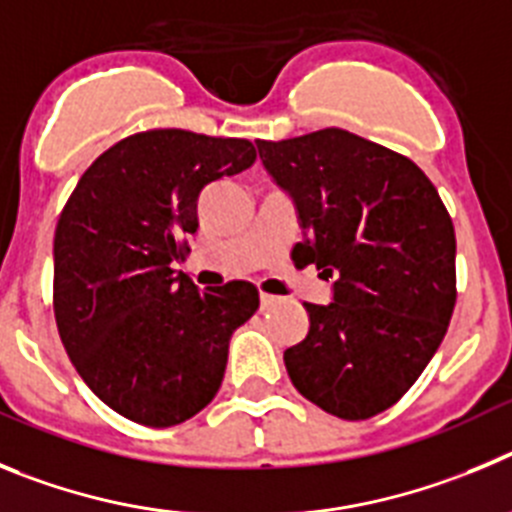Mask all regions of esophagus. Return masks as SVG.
Returning <instances> with one entry per match:
<instances>
[{
    "label": "esophagus",
    "mask_w": 512,
    "mask_h": 512,
    "mask_svg": "<svg viewBox=\"0 0 512 512\" xmlns=\"http://www.w3.org/2000/svg\"><path fill=\"white\" fill-rule=\"evenodd\" d=\"M278 303V296H270V293H260V308L265 311V308L275 306Z\"/></svg>",
    "instance_id": "obj_1"
}]
</instances>
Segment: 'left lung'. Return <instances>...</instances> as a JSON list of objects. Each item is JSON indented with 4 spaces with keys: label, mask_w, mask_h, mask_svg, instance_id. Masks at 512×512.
<instances>
[{
    "label": "left lung",
    "mask_w": 512,
    "mask_h": 512,
    "mask_svg": "<svg viewBox=\"0 0 512 512\" xmlns=\"http://www.w3.org/2000/svg\"><path fill=\"white\" fill-rule=\"evenodd\" d=\"M257 150L296 201L301 260L336 278L329 306L303 303L311 326L283 354L290 380L331 416L388 411L426 370L457 303V237L439 191L413 160L339 127Z\"/></svg>",
    "instance_id": "obj_1"
}]
</instances>
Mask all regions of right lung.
Masks as SVG:
<instances>
[{"mask_svg": "<svg viewBox=\"0 0 512 512\" xmlns=\"http://www.w3.org/2000/svg\"><path fill=\"white\" fill-rule=\"evenodd\" d=\"M250 140L147 130L101 153L53 239V311L84 382L119 416L165 428L214 400L229 339L260 306L247 280L199 290L173 260L209 183L255 163Z\"/></svg>", "mask_w": 512, "mask_h": 512, "instance_id": "add662e5", "label": "right lung"}]
</instances>
